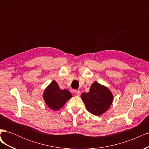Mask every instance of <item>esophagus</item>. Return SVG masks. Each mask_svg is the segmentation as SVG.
Here are the masks:
<instances>
[{
  "label": "esophagus",
  "mask_w": 149,
  "mask_h": 149,
  "mask_svg": "<svg viewBox=\"0 0 149 149\" xmlns=\"http://www.w3.org/2000/svg\"><path fill=\"white\" fill-rule=\"evenodd\" d=\"M74 93L76 94V96H80L81 92L79 91V90H74Z\"/></svg>",
  "instance_id": "1"
}]
</instances>
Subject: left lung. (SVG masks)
Instances as JSON below:
<instances>
[{
	"label": "left lung",
	"instance_id": "left-lung-1",
	"mask_svg": "<svg viewBox=\"0 0 149 149\" xmlns=\"http://www.w3.org/2000/svg\"><path fill=\"white\" fill-rule=\"evenodd\" d=\"M113 97L109 89L96 81L91 86L89 93L81 95L87 110L95 116H101L109 109Z\"/></svg>",
	"mask_w": 149,
	"mask_h": 149
}]
</instances>
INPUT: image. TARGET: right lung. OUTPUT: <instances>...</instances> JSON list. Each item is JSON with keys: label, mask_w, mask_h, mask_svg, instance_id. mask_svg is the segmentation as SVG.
Here are the masks:
<instances>
[{"label": "right lung", "mask_w": 149, "mask_h": 149, "mask_svg": "<svg viewBox=\"0 0 149 149\" xmlns=\"http://www.w3.org/2000/svg\"><path fill=\"white\" fill-rule=\"evenodd\" d=\"M43 96L46 104L54 111L59 110L72 97L71 93L66 89H61L55 81H52L45 89Z\"/></svg>", "instance_id": "1"}]
</instances>
